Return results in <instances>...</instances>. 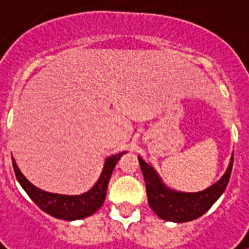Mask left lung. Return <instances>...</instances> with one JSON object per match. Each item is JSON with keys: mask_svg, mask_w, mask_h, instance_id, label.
<instances>
[{"mask_svg": "<svg viewBox=\"0 0 249 249\" xmlns=\"http://www.w3.org/2000/svg\"><path fill=\"white\" fill-rule=\"evenodd\" d=\"M233 160L234 157H231L225 176L212 187L206 188L201 193H176L163 186L157 172L147 165L142 159L139 158L151 209L160 219L169 222H177V223L190 222L202 216L226 190L231 175Z\"/></svg>", "mask_w": 249, "mask_h": 249, "instance_id": "left-lung-1", "label": "left lung"}]
</instances>
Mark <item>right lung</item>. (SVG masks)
Returning a JSON list of instances; mask_svg holds the SVG:
<instances>
[{
  "instance_id": "1",
  "label": "right lung",
  "mask_w": 249,
  "mask_h": 249,
  "mask_svg": "<svg viewBox=\"0 0 249 249\" xmlns=\"http://www.w3.org/2000/svg\"><path fill=\"white\" fill-rule=\"evenodd\" d=\"M123 154L124 152L113 155L105 160V166L101 173L100 180L95 183V186L92 187L90 191L84 193L82 196H61V194L45 193L43 190L34 187L30 181H27V178L18 169L15 160H12V165H14L15 176L18 178V181L20 183V186L23 187V190L27 193V196L33 199L34 204L40 209H43L45 213L58 217V219L76 220V219L91 216L102 206L107 196L110 175Z\"/></svg>"
}]
</instances>
